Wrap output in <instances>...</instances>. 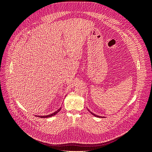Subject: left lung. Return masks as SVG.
Instances as JSON below:
<instances>
[{
  "mask_svg": "<svg viewBox=\"0 0 152 152\" xmlns=\"http://www.w3.org/2000/svg\"><path fill=\"white\" fill-rule=\"evenodd\" d=\"M92 114H93V115H94L95 117H99V116H98V115H95V114H94V113H92Z\"/></svg>",
  "mask_w": 152,
  "mask_h": 152,
  "instance_id": "obj_1",
  "label": "left lung"
}]
</instances>
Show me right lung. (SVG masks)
Segmentation results:
<instances>
[{
  "label": "right lung",
  "mask_w": 152,
  "mask_h": 152,
  "mask_svg": "<svg viewBox=\"0 0 152 152\" xmlns=\"http://www.w3.org/2000/svg\"><path fill=\"white\" fill-rule=\"evenodd\" d=\"M61 108H59V110H58L56 112H55L54 113H52V114H50V115H45V116H39V117H40V118H48V117H52V116H53V115H56V114H57L59 111H60L61 110Z\"/></svg>",
  "instance_id": "obj_1"
}]
</instances>
